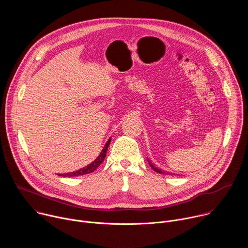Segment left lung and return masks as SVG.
Returning a JSON list of instances; mask_svg holds the SVG:
<instances>
[{
    "instance_id": "8db88e82",
    "label": "left lung",
    "mask_w": 248,
    "mask_h": 248,
    "mask_svg": "<svg viewBox=\"0 0 248 248\" xmlns=\"http://www.w3.org/2000/svg\"><path fill=\"white\" fill-rule=\"evenodd\" d=\"M148 161V163H149V165H150V167L156 171V172H158V173H164V171L162 170H160V169H158V168H156V167H154V165L151 163V161L150 160H147ZM168 173H170V172H168ZM172 174V173H171Z\"/></svg>"
}]
</instances>
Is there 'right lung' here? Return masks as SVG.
<instances>
[{
  "label": "right lung",
  "instance_id": "obj_1",
  "mask_svg": "<svg viewBox=\"0 0 248 248\" xmlns=\"http://www.w3.org/2000/svg\"><path fill=\"white\" fill-rule=\"evenodd\" d=\"M110 142H111V138H109V140L107 141V143H106V145L104 146L103 150L101 151L100 155L91 163L89 164L88 166L78 170H76V171H72V172H68V173H60L58 175H61V176H78V175H83V174H87V173H91L93 172L104 161L105 157H106V153H107V150H108V147L110 145Z\"/></svg>",
  "mask_w": 248,
  "mask_h": 248
}]
</instances>
